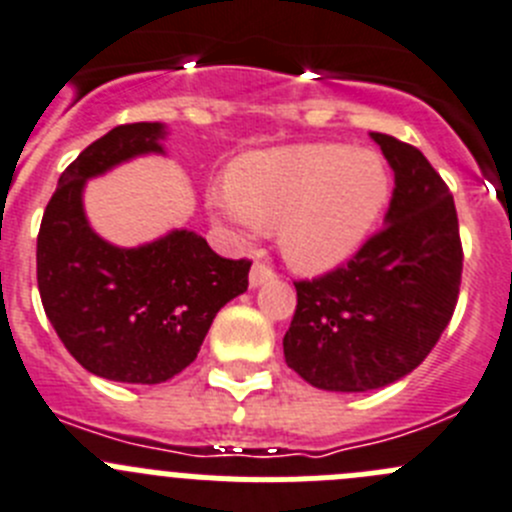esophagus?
Segmentation results:
<instances>
[{
    "instance_id": "esophagus-1",
    "label": "esophagus",
    "mask_w": 512,
    "mask_h": 512,
    "mask_svg": "<svg viewBox=\"0 0 512 512\" xmlns=\"http://www.w3.org/2000/svg\"><path fill=\"white\" fill-rule=\"evenodd\" d=\"M267 280H275L272 267H267L265 262H255L250 270V288H260V285L267 283Z\"/></svg>"
}]
</instances>
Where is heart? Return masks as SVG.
Returning <instances> with one entry per match:
<instances>
[{
  "label": "heart",
  "mask_w": 512,
  "mask_h": 512,
  "mask_svg": "<svg viewBox=\"0 0 512 512\" xmlns=\"http://www.w3.org/2000/svg\"><path fill=\"white\" fill-rule=\"evenodd\" d=\"M389 199V171L374 151L343 143L252 151L207 189V212L237 242L278 224L285 260L303 272L346 262Z\"/></svg>",
  "instance_id": "heart-1"
}]
</instances>
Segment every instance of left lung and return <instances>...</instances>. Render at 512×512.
<instances>
[{"mask_svg":"<svg viewBox=\"0 0 512 512\" xmlns=\"http://www.w3.org/2000/svg\"><path fill=\"white\" fill-rule=\"evenodd\" d=\"M394 169L384 227L336 270L300 280L285 361L315 389L371 391L412 374L457 305L455 199L419 148L371 133Z\"/></svg>","mask_w":512,"mask_h":512,"instance_id":"obj_1","label":"left lung"}]
</instances>
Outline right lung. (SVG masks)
Listing matches in <instances>:
<instances>
[{
  "instance_id": "1",
  "label": "right lung",
  "mask_w": 512,
  "mask_h": 512,
  "mask_svg": "<svg viewBox=\"0 0 512 512\" xmlns=\"http://www.w3.org/2000/svg\"><path fill=\"white\" fill-rule=\"evenodd\" d=\"M164 123H126L62 171L37 234L42 308L70 356L121 384H161L197 358L219 308L247 290L250 260L219 257L174 229L138 247L105 242L83 209L88 179L143 154H164Z\"/></svg>"
}]
</instances>
